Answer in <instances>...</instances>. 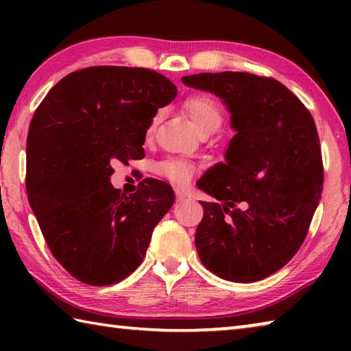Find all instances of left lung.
<instances>
[{
    "label": "left lung",
    "instance_id": "8db88e82",
    "mask_svg": "<svg viewBox=\"0 0 351 351\" xmlns=\"http://www.w3.org/2000/svg\"><path fill=\"white\" fill-rule=\"evenodd\" d=\"M147 68H83L47 93L29 125L27 199L56 260L79 282L108 287L139 268L173 190L130 180L114 189L116 161L145 156L142 144L159 108L176 96Z\"/></svg>",
    "mask_w": 351,
    "mask_h": 351
}]
</instances>
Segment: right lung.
Wrapping results in <instances>:
<instances>
[{"label":"right lung","mask_w":351,"mask_h":351,"mask_svg":"<svg viewBox=\"0 0 351 351\" xmlns=\"http://www.w3.org/2000/svg\"><path fill=\"white\" fill-rule=\"evenodd\" d=\"M210 91L232 117L224 162L207 171L209 195L195 235L201 261L230 282H257L294 257L310 229L324 184L311 112L271 77L203 73L182 79Z\"/></svg>","instance_id":"right-lung-1"}]
</instances>
